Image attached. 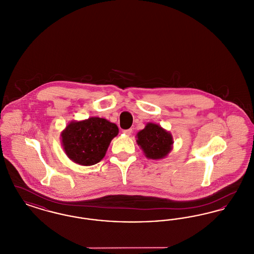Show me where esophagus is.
<instances>
[{
    "mask_svg": "<svg viewBox=\"0 0 254 254\" xmlns=\"http://www.w3.org/2000/svg\"><path fill=\"white\" fill-rule=\"evenodd\" d=\"M123 132L125 133L126 135H130L132 133V128H128V129H125L123 130Z\"/></svg>",
    "mask_w": 254,
    "mask_h": 254,
    "instance_id": "esophagus-1",
    "label": "esophagus"
}]
</instances>
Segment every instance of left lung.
<instances>
[{
	"instance_id": "left-lung-1",
	"label": "left lung",
	"mask_w": 254,
	"mask_h": 254,
	"mask_svg": "<svg viewBox=\"0 0 254 254\" xmlns=\"http://www.w3.org/2000/svg\"><path fill=\"white\" fill-rule=\"evenodd\" d=\"M137 144L149 159H162L168 155L173 144L172 136L160 126L149 123L137 134Z\"/></svg>"
}]
</instances>
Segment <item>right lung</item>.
<instances>
[{"label":"right lung","mask_w":254,"mask_h":254,"mask_svg":"<svg viewBox=\"0 0 254 254\" xmlns=\"http://www.w3.org/2000/svg\"><path fill=\"white\" fill-rule=\"evenodd\" d=\"M118 131L115 124L91 117L85 121L71 122L62 133V143L66 155L73 162L92 166L104 158Z\"/></svg>","instance_id":"right-lung-1"}]
</instances>
